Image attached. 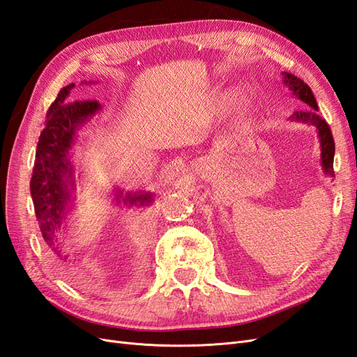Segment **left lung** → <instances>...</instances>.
I'll return each mask as SVG.
<instances>
[{
    "label": "left lung",
    "mask_w": 357,
    "mask_h": 357,
    "mask_svg": "<svg viewBox=\"0 0 357 357\" xmlns=\"http://www.w3.org/2000/svg\"><path fill=\"white\" fill-rule=\"evenodd\" d=\"M284 83L298 100L305 104V110H299L291 114V122H301L312 125L317 129L321 147V167L326 174L333 177V155H335V142L331 132V128L325 119L319 116V107L314 95H312L310 86L302 82L296 75L290 73H283Z\"/></svg>",
    "instance_id": "left-lung-1"
}]
</instances>
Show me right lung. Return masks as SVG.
<instances>
[{
	"label": "right lung",
	"mask_w": 357,
	"mask_h": 357,
	"mask_svg": "<svg viewBox=\"0 0 357 357\" xmlns=\"http://www.w3.org/2000/svg\"><path fill=\"white\" fill-rule=\"evenodd\" d=\"M74 83L62 88L46 114L36 152V164L31 177V197L34 202L36 218L40 232L49 250L59 262H67L68 256L62 253L61 234L63 222L71 208V190H74V169L70 160V149L74 144L77 129L83 126L101 107L98 101H70V92ZM116 201L132 205H149L153 193L135 192L116 193Z\"/></svg>",
	"instance_id": "1"
}]
</instances>
